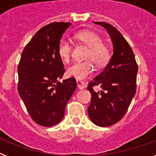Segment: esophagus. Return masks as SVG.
Instances as JSON below:
<instances>
[{
  "label": "esophagus",
  "mask_w": 156,
  "mask_h": 156,
  "mask_svg": "<svg viewBox=\"0 0 156 156\" xmlns=\"http://www.w3.org/2000/svg\"><path fill=\"white\" fill-rule=\"evenodd\" d=\"M77 86H78V89H83L86 87V84L84 83V82L80 80H77Z\"/></svg>",
  "instance_id": "obj_1"
}]
</instances>
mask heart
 <instances>
[{
	"mask_svg": "<svg viewBox=\"0 0 156 156\" xmlns=\"http://www.w3.org/2000/svg\"><path fill=\"white\" fill-rule=\"evenodd\" d=\"M74 37L89 48L85 55V60L87 61L73 63L67 69V75L82 80L92 73L93 65L91 62L97 67H103L108 63L110 59V51L108 48L103 44L101 36L94 31L82 30L76 33ZM71 52L72 47L69 42L65 39H61L57 46L60 58L67 63L70 59Z\"/></svg>",
	"mask_w": 156,
	"mask_h": 156,
	"instance_id": "b5f03b06",
	"label": "heart"
}]
</instances>
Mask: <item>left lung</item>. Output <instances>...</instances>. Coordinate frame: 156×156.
Returning a JSON list of instances; mask_svg holds the SVG:
<instances>
[{"mask_svg":"<svg viewBox=\"0 0 156 156\" xmlns=\"http://www.w3.org/2000/svg\"><path fill=\"white\" fill-rule=\"evenodd\" d=\"M94 23L108 32L113 55L104 70L89 83L91 100L87 110L93 123L107 127L118 122L128 110L136 92L138 65L133 50L116 28L109 23ZM95 85H100L102 90L95 92Z\"/></svg>","mask_w":156,"mask_h":156,"instance_id":"left-lung-1","label":"left lung"}]
</instances>
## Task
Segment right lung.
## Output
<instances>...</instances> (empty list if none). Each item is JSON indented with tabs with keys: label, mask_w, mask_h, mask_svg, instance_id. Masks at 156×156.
I'll return each instance as SVG.
<instances>
[{
	"label": "right lung",
	"mask_w": 156,
	"mask_h": 156,
	"mask_svg": "<svg viewBox=\"0 0 156 156\" xmlns=\"http://www.w3.org/2000/svg\"><path fill=\"white\" fill-rule=\"evenodd\" d=\"M70 25L52 23L38 30L23 49L18 66V94L33 121L45 127L63 119L77 87L74 78L58 82L65 69L57 46Z\"/></svg>",
	"instance_id": "obj_1"
}]
</instances>
